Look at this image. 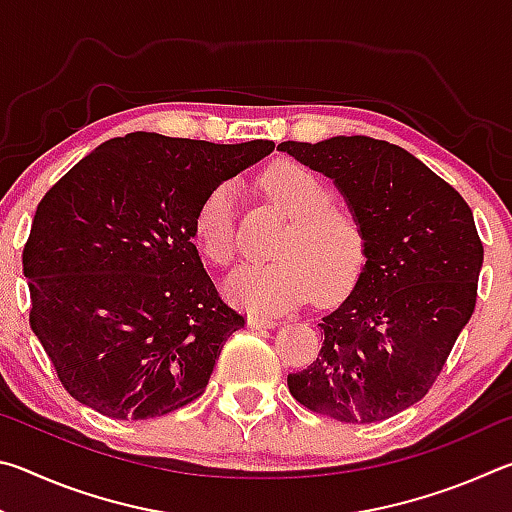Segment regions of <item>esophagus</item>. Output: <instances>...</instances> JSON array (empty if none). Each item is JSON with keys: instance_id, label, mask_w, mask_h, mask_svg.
Masks as SVG:
<instances>
[{"instance_id": "obj_1", "label": "esophagus", "mask_w": 512, "mask_h": 512, "mask_svg": "<svg viewBox=\"0 0 512 512\" xmlns=\"http://www.w3.org/2000/svg\"><path fill=\"white\" fill-rule=\"evenodd\" d=\"M248 325L253 329H271L277 325L275 318H264V316H250Z\"/></svg>"}]
</instances>
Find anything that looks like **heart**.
Masks as SVG:
<instances>
[{
    "instance_id": "obj_1",
    "label": "heart",
    "mask_w": 512,
    "mask_h": 512,
    "mask_svg": "<svg viewBox=\"0 0 512 512\" xmlns=\"http://www.w3.org/2000/svg\"><path fill=\"white\" fill-rule=\"evenodd\" d=\"M259 185L284 216L287 228L273 246V262L241 266L228 277V298L257 314H282L311 293L318 302L343 296L361 273L366 237L352 207L332 201L314 171L298 162H275ZM196 241L214 264L237 253V192L230 183L205 196L194 221Z\"/></svg>"
}]
</instances>
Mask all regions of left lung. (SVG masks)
Listing matches in <instances>:
<instances>
[{"label":"left lung","instance_id":"left-lung-1","mask_svg":"<svg viewBox=\"0 0 512 512\" xmlns=\"http://www.w3.org/2000/svg\"><path fill=\"white\" fill-rule=\"evenodd\" d=\"M277 149L332 178L366 237L359 280L318 323L323 348L287 377L289 391L339 422L393 418L429 393L472 318L483 244L470 205L384 140L339 135Z\"/></svg>","mask_w":512,"mask_h":512}]
</instances>
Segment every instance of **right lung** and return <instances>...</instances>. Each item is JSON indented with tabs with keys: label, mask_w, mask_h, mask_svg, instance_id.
<instances>
[{
	"label": "right lung",
	"mask_w": 512,
	"mask_h": 512,
	"mask_svg": "<svg viewBox=\"0 0 512 512\" xmlns=\"http://www.w3.org/2000/svg\"><path fill=\"white\" fill-rule=\"evenodd\" d=\"M273 149L128 133L45 194L22 253L29 323L74 400L115 420H149L205 393L223 343L246 320L205 273L196 212Z\"/></svg>",
	"instance_id": "right-lung-1"
}]
</instances>
